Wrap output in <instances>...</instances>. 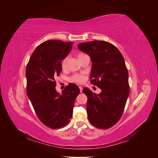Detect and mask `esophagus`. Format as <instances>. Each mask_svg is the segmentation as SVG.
<instances>
[{
	"mask_svg": "<svg viewBox=\"0 0 158 158\" xmlns=\"http://www.w3.org/2000/svg\"><path fill=\"white\" fill-rule=\"evenodd\" d=\"M79 88H80V92L81 93H82V91H83V88H82V86H80Z\"/></svg>",
	"mask_w": 158,
	"mask_h": 158,
	"instance_id": "34e87169",
	"label": "esophagus"
}]
</instances>
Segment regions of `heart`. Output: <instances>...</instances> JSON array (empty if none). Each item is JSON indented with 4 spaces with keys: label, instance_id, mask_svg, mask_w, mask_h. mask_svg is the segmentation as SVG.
Segmentation results:
<instances>
[{
    "label": "heart",
    "instance_id": "b5f03b06",
    "mask_svg": "<svg viewBox=\"0 0 158 158\" xmlns=\"http://www.w3.org/2000/svg\"><path fill=\"white\" fill-rule=\"evenodd\" d=\"M87 55L86 54L84 53V52H79L78 54V59H80L81 58H82L83 56ZM67 63H68V57H65V58L62 61V68L63 69H65L67 66ZM70 80L72 82H76V83H78V84H82L84 82V77L81 74H74L73 76H72Z\"/></svg>",
    "mask_w": 158,
    "mask_h": 158
}]
</instances>
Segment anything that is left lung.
I'll list each match as a JSON object with an SVG mask.
<instances>
[{"mask_svg":"<svg viewBox=\"0 0 158 158\" xmlns=\"http://www.w3.org/2000/svg\"><path fill=\"white\" fill-rule=\"evenodd\" d=\"M78 48L89 55L90 82L102 89L99 94L88 88L82 91L88 98L89 121L99 128H111L120 120L130 92L125 60L115 46L105 41L82 43Z\"/></svg>","mask_w":158,"mask_h":158,"instance_id":"left-lung-1","label":"left lung"}]
</instances>
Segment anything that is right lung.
<instances>
[{
    "instance_id": "obj_1",
    "label": "right lung",
    "mask_w": 158,
    "mask_h": 158,
    "mask_svg": "<svg viewBox=\"0 0 158 158\" xmlns=\"http://www.w3.org/2000/svg\"><path fill=\"white\" fill-rule=\"evenodd\" d=\"M74 42L48 40L33 52L27 64L26 92L40 120L52 129L66 126L73 117L80 89L69 84L59 94L55 78L62 70L61 61L68 55Z\"/></svg>"
}]
</instances>
